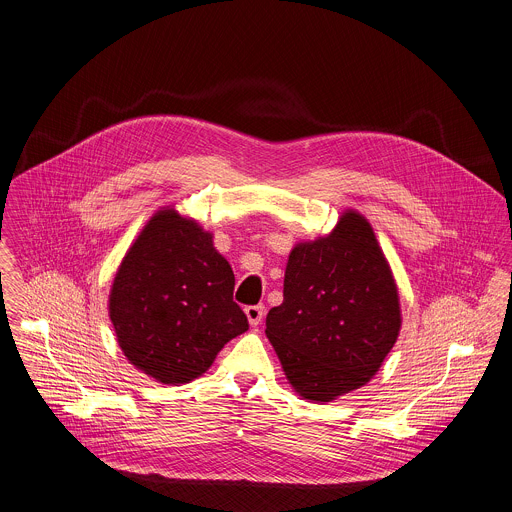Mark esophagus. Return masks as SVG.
Listing matches in <instances>:
<instances>
[{"instance_id": "esophagus-1", "label": "esophagus", "mask_w": 512, "mask_h": 512, "mask_svg": "<svg viewBox=\"0 0 512 512\" xmlns=\"http://www.w3.org/2000/svg\"><path fill=\"white\" fill-rule=\"evenodd\" d=\"M245 314H247V320H249L251 326H259L261 320H263V314H265V306H263V304L247 306V308H245Z\"/></svg>"}]
</instances>
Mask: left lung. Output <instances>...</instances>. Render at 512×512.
<instances>
[{
  "label": "left lung",
  "instance_id": "left-lung-1",
  "mask_svg": "<svg viewBox=\"0 0 512 512\" xmlns=\"http://www.w3.org/2000/svg\"><path fill=\"white\" fill-rule=\"evenodd\" d=\"M283 294L265 334L300 397L330 402L363 387L397 341V286L373 229L355 212L328 237L292 249Z\"/></svg>",
  "mask_w": 512,
  "mask_h": 512
}]
</instances>
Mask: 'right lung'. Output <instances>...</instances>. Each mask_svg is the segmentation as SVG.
<instances>
[{"mask_svg": "<svg viewBox=\"0 0 512 512\" xmlns=\"http://www.w3.org/2000/svg\"><path fill=\"white\" fill-rule=\"evenodd\" d=\"M233 286V271L212 235L174 210H161L115 275L110 318L121 351L165 385L200 377L229 340L249 330Z\"/></svg>", "mask_w": 512, "mask_h": 512, "instance_id": "obj_1", "label": "right lung"}]
</instances>
